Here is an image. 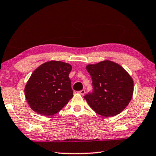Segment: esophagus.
Here are the masks:
<instances>
[{"label": "esophagus", "instance_id": "1", "mask_svg": "<svg viewBox=\"0 0 156 156\" xmlns=\"http://www.w3.org/2000/svg\"><path fill=\"white\" fill-rule=\"evenodd\" d=\"M79 93H80V94H81L82 96H84V95L85 94V90H84V89H83V90L79 91Z\"/></svg>", "mask_w": 156, "mask_h": 156}]
</instances>
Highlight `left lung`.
<instances>
[{
	"label": "left lung",
	"mask_w": 156,
	"mask_h": 156,
	"mask_svg": "<svg viewBox=\"0 0 156 156\" xmlns=\"http://www.w3.org/2000/svg\"><path fill=\"white\" fill-rule=\"evenodd\" d=\"M93 92L84 96L94 112L105 117L118 115L125 109L133 94V81L122 67L110 60L87 65Z\"/></svg>",
	"instance_id": "left-lung-1"
}]
</instances>
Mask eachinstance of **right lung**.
Wrapping results in <instances>:
<instances>
[{
	"mask_svg": "<svg viewBox=\"0 0 156 156\" xmlns=\"http://www.w3.org/2000/svg\"><path fill=\"white\" fill-rule=\"evenodd\" d=\"M72 65L57 60L43 63L34 70L25 87L31 109L43 115L60 112L73 97L69 74Z\"/></svg>",
	"mask_w": 156,
	"mask_h": 156,
	"instance_id": "obj_1",
	"label": "right lung"
}]
</instances>
